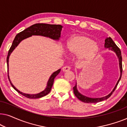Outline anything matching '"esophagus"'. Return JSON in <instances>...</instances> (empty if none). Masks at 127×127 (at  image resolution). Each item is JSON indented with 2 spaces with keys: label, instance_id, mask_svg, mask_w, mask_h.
<instances>
[{
  "label": "esophagus",
  "instance_id": "esophagus-1",
  "mask_svg": "<svg viewBox=\"0 0 127 127\" xmlns=\"http://www.w3.org/2000/svg\"><path fill=\"white\" fill-rule=\"evenodd\" d=\"M70 67H69V66H65V67H63V68H62V70H63V72H67V71L70 70Z\"/></svg>",
  "mask_w": 127,
  "mask_h": 127
}]
</instances>
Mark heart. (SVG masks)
I'll return each instance as SVG.
<instances>
[{
	"mask_svg": "<svg viewBox=\"0 0 127 127\" xmlns=\"http://www.w3.org/2000/svg\"><path fill=\"white\" fill-rule=\"evenodd\" d=\"M67 51L77 55L80 60L90 61L98 55L99 46L93 39L84 34L72 36L67 41Z\"/></svg>",
	"mask_w": 127,
	"mask_h": 127,
	"instance_id": "heart-1",
	"label": "heart"
}]
</instances>
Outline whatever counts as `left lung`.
Returning <instances> with one entry per match:
<instances>
[{"label":"left lung","instance_id":"obj_1","mask_svg":"<svg viewBox=\"0 0 127 127\" xmlns=\"http://www.w3.org/2000/svg\"><path fill=\"white\" fill-rule=\"evenodd\" d=\"M105 48H108L109 50L114 52L116 53V55H117L118 59H119V67H120V77L119 80H118L117 83H116L115 87L113 88V90H112V92L108 94L106 96L101 97V98H90V97H88L85 95L81 94L80 93H79L78 91L77 88V82L76 83L75 86L73 87V92L75 96L79 99V100H80L81 101L85 103H98V102L103 101L104 100L107 99L110 97L113 93L114 91V90L117 87V86L119 84L121 76H122V72H123V68H122V56H121V53L120 48L117 46V45L115 44V43L114 42L113 40L112 39L111 37H107L105 40Z\"/></svg>","mask_w":127,"mask_h":127}]
</instances>
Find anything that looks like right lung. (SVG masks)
<instances>
[{"mask_svg":"<svg viewBox=\"0 0 127 127\" xmlns=\"http://www.w3.org/2000/svg\"><path fill=\"white\" fill-rule=\"evenodd\" d=\"M62 28H63V27L61 25H53V24H36L25 29V30L22 31L21 32L19 33L15 37L13 41V43H12L11 47H10L9 51H8L7 57L8 78L10 82V84H11L12 87L14 88V89L16 90L20 94L30 99H37L46 96V95H47L51 91L55 77L60 73L61 69H58V70L53 73V74L50 76L49 79H48L47 81V83L46 88L43 91H41L40 93L35 94H30L22 93V92L19 91L18 89H17L16 87H15V86L12 84L9 77V74H9L8 73V61H9V57L12 53V52L18 46V45L21 43V41H22L24 39L31 37L32 36H44V37H48L50 39L54 40H59L61 37V34Z\"/></svg>","mask_w":127,"mask_h":127,"instance_id":"1","label":"right lung"}]
</instances>
